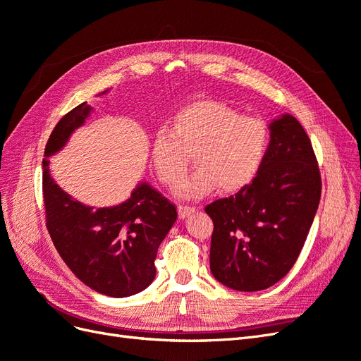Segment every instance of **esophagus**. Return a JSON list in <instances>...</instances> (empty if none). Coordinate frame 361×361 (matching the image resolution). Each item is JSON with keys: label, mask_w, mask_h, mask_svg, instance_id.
<instances>
[{"label": "esophagus", "mask_w": 361, "mask_h": 361, "mask_svg": "<svg viewBox=\"0 0 361 361\" xmlns=\"http://www.w3.org/2000/svg\"><path fill=\"white\" fill-rule=\"evenodd\" d=\"M195 211L194 206H188V204H179L178 206V214H179V218H185L187 215L192 214Z\"/></svg>", "instance_id": "34e87169"}]
</instances>
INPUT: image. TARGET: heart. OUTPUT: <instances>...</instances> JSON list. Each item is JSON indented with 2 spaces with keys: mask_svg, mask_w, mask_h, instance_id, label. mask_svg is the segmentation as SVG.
I'll return each mask as SVG.
<instances>
[{
  "mask_svg": "<svg viewBox=\"0 0 361 361\" xmlns=\"http://www.w3.org/2000/svg\"><path fill=\"white\" fill-rule=\"evenodd\" d=\"M269 149V129L264 120L243 116L224 102L203 99L185 105L170 120V128L152 138L150 161L158 179L173 190L187 171L195 170L178 192L199 199L216 188L233 194L256 179Z\"/></svg>",
  "mask_w": 361,
  "mask_h": 361,
  "instance_id": "obj_1",
  "label": "heart"
}]
</instances>
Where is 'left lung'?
I'll return each mask as SVG.
<instances>
[{
  "label": "left lung",
  "instance_id": "1",
  "mask_svg": "<svg viewBox=\"0 0 361 361\" xmlns=\"http://www.w3.org/2000/svg\"><path fill=\"white\" fill-rule=\"evenodd\" d=\"M256 179L204 207L212 218L211 271L224 286L255 292L276 285L297 262L321 200L322 180L309 135L285 114Z\"/></svg>",
  "mask_w": 361,
  "mask_h": 361
}]
</instances>
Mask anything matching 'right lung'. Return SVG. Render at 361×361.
<instances>
[{"label": "right lung", "instance_id": "add662e5", "mask_svg": "<svg viewBox=\"0 0 361 361\" xmlns=\"http://www.w3.org/2000/svg\"><path fill=\"white\" fill-rule=\"evenodd\" d=\"M92 108L82 102L54 128L43 158L47 227L59 255L93 290L122 298L146 289L155 279L158 247L178 218L176 207L147 183L114 207L93 209L73 200L52 180L49 158L80 128Z\"/></svg>", "mask_w": 361, "mask_h": 361}]
</instances>
